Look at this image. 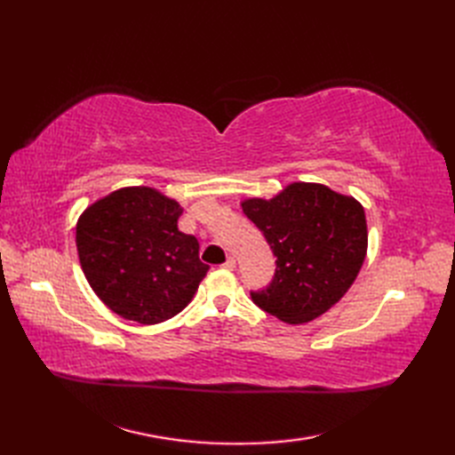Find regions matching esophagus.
<instances>
[{"mask_svg":"<svg viewBox=\"0 0 455 455\" xmlns=\"http://www.w3.org/2000/svg\"><path fill=\"white\" fill-rule=\"evenodd\" d=\"M224 269H229V271H233V269H235V259H233L231 256L226 259V264L222 266Z\"/></svg>","mask_w":455,"mask_h":455,"instance_id":"obj_1","label":"esophagus"}]
</instances>
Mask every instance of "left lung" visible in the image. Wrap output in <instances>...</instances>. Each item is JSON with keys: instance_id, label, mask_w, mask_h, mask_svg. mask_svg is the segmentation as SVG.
<instances>
[{"instance_id": "1", "label": "left lung", "mask_w": 455, "mask_h": 455, "mask_svg": "<svg viewBox=\"0 0 455 455\" xmlns=\"http://www.w3.org/2000/svg\"><path fill=\"white\" fill-rule=\"evenodd\" d=\"M277 258L273 281L252 301L299 324L326 313L359 275L368 249L363 204L323 184L294 182L273 199L241 203Z\"/></svg>"}]
</instances>
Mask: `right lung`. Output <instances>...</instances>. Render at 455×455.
Segmentation results:
<instances>
[{
	"instance_id": "1",
	"label": "right lung",
	"mask_w": 455,
	"mask_h": 455,
	"mask_svg": "<svg viewBox=\"0 0 455 455\" xmlns=\"http://www.w3.org/2000/svg\"><path fill=\"white\" fill-rule=\"evenodd\" d=\"M182 206L154 188H123L79 216L76 244L85 277L127 321L157 324L180 313L209 266L199 241L178 229Z\"/></svg>"
}]
</instances>
